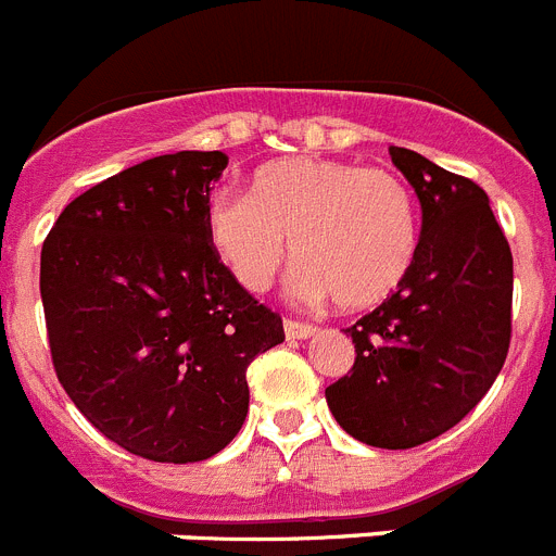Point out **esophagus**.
I'll return each mask as SVG.
<instances>
[{
  "mask_svg": "<svg viewBox=\"0 0 556 556\" xmlns=\"http://www.w3.org/2000/svg\"><path fill=\"white\" fill-rule=\"evenodd\" d=\"M314 331H317V328L308 326V323H298V320L283 323V333H287V339H308L314 337Z\"/></svg>",
  "mask_w": 556,
  "mask_h": 556,
  "instance_id": "esophagus-1",
  "label": "esophagus"
}]
</instances>
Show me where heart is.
I'll return each instance as SVG.
<instances>
[{"instance_id": "obj_1", "label": "heart", "mask_w": 556, "mask_h": 556, "mask_svg": "<svg viewBox=\"0 0 556 556\" xmlns=\"http://www.w3.org/2000/svg\"><path fill=\"white\" fill-rule=\"evenodd\" d=\"M203 225L219 262L244 289H267L292 242L294 294L306 303L337 298L348 312L390 301L420 248L417 203L404 178L384 166L331 159L258 166L250 194H211Z\"/></svg>"}]
</instances>
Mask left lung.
Wrapping results in <instances>:
<instances>
[{"instance_id": "obj_1", "label": "left lung", "mask_w": 556, "mask_h": 556, "mask_svg": "<svg viewBox=\"0 0 556 556\" xmlns=\"http://www.w3.org/2000/svg\"><path fill=\"white\" fill-rule=\"evenodd\" d=\"M420 200L412 273L390 301L345 328L351 376L326 390L337 424L372 448H415L488 395L513 333V253L473 180L390 147Z\"/></svg>"}]
</instances>
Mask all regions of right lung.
Listing matches in <instances>:
<instances>
[{
    "label": "right lung",
    "instance_id": "add662e5",
    "mask_svg": "<svg viewBox=\"0 0 556 556\" xmlns=\"http://www.w3.org/2000/svg\"><path fill=\"white\" fill-rule=\"evenodd\" d=\"M228 155L141 161L63 208L41 250L58 381L88 424L152 462L219 454L248 417V365L283 323L228 273L205 203Z\"/></svg>",
    "mask_w": 556,
    "mask_h": 556
}]
</instances>
